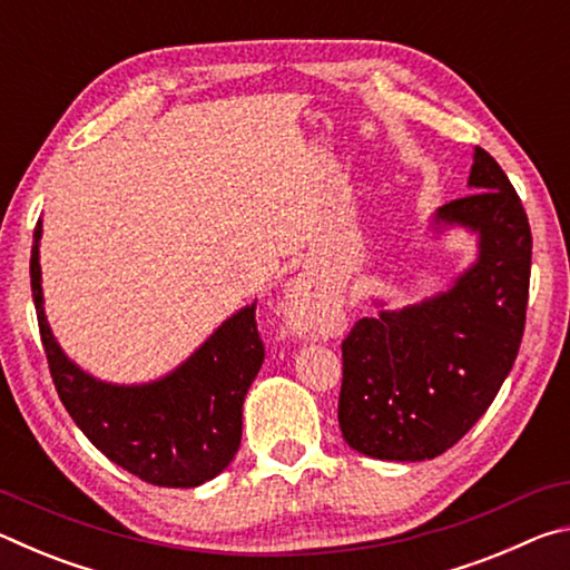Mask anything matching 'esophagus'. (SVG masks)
Returning <instances> with one entry per match:
<instances>
[{
    "label": "esophagus",
    "mask_w": 570,
    "mask_h": 570,
    "mask_svg": "<svg viewBox=\"0 0 570 570\" xmlns=\"http://www.w3.org/2000/svg\"><path fill=\"white\" fill-rule=\"evenodd\" d=\"M316 308H320V286L312 278H298L292 294H288V314L296 324H312Z\"/></svg>",
    "instance_id": "esophagus-1"
}]
</instances>
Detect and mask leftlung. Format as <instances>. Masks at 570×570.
<instances>
[{"label": "left lung", "mask_w": 570, "mask_h": 570, "mask_svg": "<svg viewBox=\"0 0 570 570\" xmlns=\"http://www.w3.org/2000/svg\"><path fill=\"white\" fill-rule=\"evenodd\" d=\"M470 196L438 224L480 234V258L448 294L377 320L342 342L340 428L346 445L380 460L417 462L450 450L475 424L520 350L530 286V226L503 168L475 148Z\"/></svg>", "instance_id": "1"}]
</instances>
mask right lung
<instances>
[{
	"label": "right lung",
	"instance_id": "1",
	"mask_svg": "<svg viewBox=\"0 0 570 570\" xmlns=\"http://www.w3.org/2000/svg\"><path fill=\"white\" fill-rule=\"evenodd\" d=\"M37 220L32 298L55 390L77 428L115 465L160 488H196L216 478L240 445L244 397L264 362L256 304L240 308L176 372L140 387L85 374L62 354L42 308Z\"/></svg>",
	"mask_w": 570,
	"mask_h": 570
}]
</instances>
